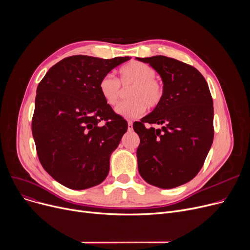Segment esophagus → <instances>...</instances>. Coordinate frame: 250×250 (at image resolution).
<instances>
[{
  "instance_id": "obj_1",
  "label": "esophagus",
  "mask_w": 250,
  "mask_h": 250,
  "mask_svg": "<svg viewBox=\"0 0 250 250\" xmlns=\"http://www.w3.org/2000/svg\"><path fill=\"white\" fill-rule=\"evenodd\" d=\"M127 129L128 130L133 129V123L132 122H127Z\"/></svg>"
}]
</instances>
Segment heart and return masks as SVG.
<instances>
[{
    "label": "heart",
    "mask_w": 250,
    "mask_h": 250,
    "mask_svg": "<svg viewBox=\"0 0 250 250\" xmlns=\"http://www.w3.org/2000/svg\"><path fill=\"white\" fill-rule=\"evenodd\" d=\"M120 79L107 74L99 82L100 95L110 106H115L121 99L122 88L130 87L127 92L128 101L116 108V113L125 118H136L145 109L158 107L164 97V85L156 78V71L150 64L133 61L125 63L118 71Z\"/></svg>",
    "instance_id": "1"
}]
</instances>
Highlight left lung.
<instances>
[{"label": "left lung", "mask_w": 250, "mask_h": 250, "mask_svg": "<svg viewBox=\"0 0 250 250\" xmlns=\"http://www.w3.org/2000/svg\"><path fill=\"white\" fill-rule=\"evenodd\" d=\"M137 60L154 68L164 85L159 106L133 125L140 137L138 169L150 185L173 188L200 172L211 149L213 98L206 79L192 65L164 56ZM146 122L150 125L145 127Z\"/></svg>", "instance_id": "8db88e82"}]
</instances>
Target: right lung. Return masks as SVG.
Wrapping results in <instances>:
<instances>
[{
    "instance_id": "obj_1",
    "label": "right lung",
    "mask_w": 250,
    "mask_h": 250,
    "mask_svg": "<svg viewBox=\"0 0 250 250\" xmlns=\"http://www.w3.org/2000/svg\"><path fill=\"white\" fill-rule=\"evenodd\" d=\"M128 60L65 58L37 86L32 117L37 156L45 171L65 188L95 187L109 172L110 155L127 123L104 101L98 85L102 77Z\"/></svg>"
}]
</instances>
